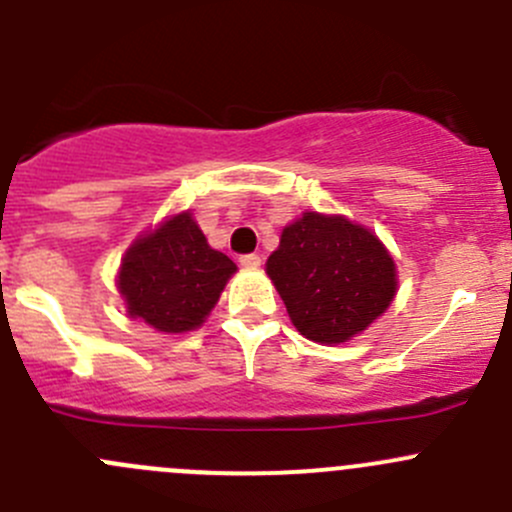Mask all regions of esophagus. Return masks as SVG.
I'll return each mask as SVG.
<instances>
[{
    "label": "esophagus",
    "mask_w": 512,
    "mask_h": 512,
    "mask_svg": "<svg viewBox=\"0 0 512 512\" xmlns=\"http://www.w3.org/2000/svg\"><path fill=\"white\" fill-rule=\"evenodd\" d=\"M260 262H262V257L255 255V252H250V255H242L240 257V265L245 267V270H257V267H260Z\"/></svg>",
    "instance_id": "34e87169"
}]
</instances>
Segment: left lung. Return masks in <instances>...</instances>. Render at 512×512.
I'll return each mask as SVG.
<instances>
[{"label": "left lung", "mask_w": 512, "mask_h": 512, "mask_svg": "<svg viewBox=\"0 0 512 512\" xmlns=\"http://www.w3.org/2000/svg\"><path fill=\"white\" fill-rule=\"evenodd\" d=\"M267 275L297 332L319 344L349 342L396 294L394 257L374 232L344 215L304 213L289 223Z\"/></svg>", "instance_id": "8db88e82"}]
</instances>
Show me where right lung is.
<instances>
[{"mask_svg":"<svg viewBox=\"0 0 512 512\" xmlns=\"http://www.w3.org/2000/svg\"><path fill=\"white\" fill-rule=\"evenodd\" d=\"M235 270V262L208 245L185 210L128 247L118 292L131 317L158 332L180 334L205 322Z\"/></svg>","mask_w":512,"mask_h":512,"instance_id":"obj_1","label":"right lung"}]
</instances>
